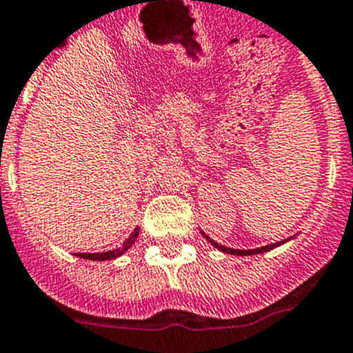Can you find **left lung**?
Segmentation results:
<instances>
[{"label":"left lung","instance_id":"8db88e82","mask_svg":"<svg viewBox=\"0 0 353 353\" xmlns=\"http://www.w3.org/2000/svg\"><path fill=\"white\" fill-rule=\"evenodd\" d=\"M202 236H204V238H206V240L210 241V243L213 245V247H216V249H219V250H222V252H225V254H234V256H254V254L268 252V250L275 249V247H279V245H283L284 241H288V240H284V241H277V243L266 245V247H259V249H252V250H238V249H229V247H223V245H219V243H216V241H214V240H211L210 236L204 234V232H202Z\"/></svg>","mask_w":353,"mask_h":353}]
</instances>
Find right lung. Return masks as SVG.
Wrapping results in <instances>:
<instances>
[{"label":"right lung","mask_w":353,"mask_h":353,"mask_svg":"<svg viewBox=\"0 0 353 353\" xmlns=\"http://www.w3.org/2000/svg\"><path fill=\"white\" fill-rule=\"evenodd\" d=\"M139 231H140L139 228L134 229V231L131 232L130 238H128V240L124 241V245H122L121 249L106 250V252H97V254H76V256L83 257V259H92V261H108V259H115V257L122 256V254H124L125 250L130 249L131 245L134 243V240H137V236H139Z\"/></svg>","instance_id":"add662e5"}]
</instances>
